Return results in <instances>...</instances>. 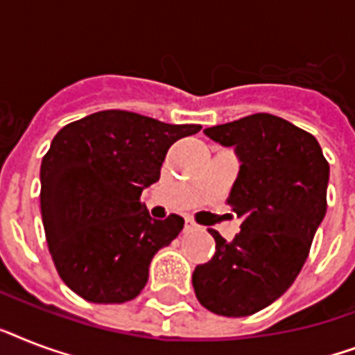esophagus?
<instances>
[{"label":"esophagus","instance_id":"esophagus-1","mask_svg":"<svg viewBox=\"0 0 355 355\" xmlns=\"http://www.w3.org/2000/svg\"><path fill=\"white\" fill-rule=\"evenodd\" d=\"M193 230H197V225L191 219H186L184 221V232H193Z\"/></svg>","mask_w":355,"mask_h":355}]
</instances>
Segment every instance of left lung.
I'll return each mask as SVG.
<instances>
[{"instance_id":"obj_1","label":"left lung","mask_w":355,"mask_h":355,"mask_svg":"<svg viewBox=\"0 0 355 355\" xmlns=\"http://www.w3.org/2000/svg\"><path fill=\"white\" fill-rule=\"evenodd\" d=\"M234 147L239 173L228 205L241 219L232 241L210 228L216 254L193 270L199 302L223 317H247L278 300L308 258L326 216L330 166L319 141L293 123L252 114L205 128Z\"/></svg>"}]
</instances>
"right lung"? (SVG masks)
Listing matches in <instances>:
<instances>
[{
  "instance_id": "1",
  "label": "right lung",
  "mask_w": 355,
  "mask_h": 355,
  "mask_svg": "<svg viewBox=\"0 0 355 355\" xmlns=\"http://www.w3.org/2000/svg\"><path fill=\"white\" fill-rule=\"evenodd\" d=\"M199 130L125 110L90 114L58 130L42 160L40 208L49 252L71 291L96 304L141 293L150 259L184 219H153L139 197L160 178L167 149Z\"/></svg>"
}]
</instances>
